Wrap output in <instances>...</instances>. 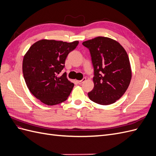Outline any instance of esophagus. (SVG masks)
Masks as SVG:
<instances>
[{
  "mask_svg": "<svg viewBox=\"0 0 156 156\" xmlns=\"http://www.w3.org/2000/svg\"><path fill=\"white\" fill-rule=\"evenodd\" d=\"M86 81V78H83L82 80H80V81H77V83H79V84H81L83 82H84Z\"/></svg>",
  "mask_w": 156,
  "mask_h": 156,
  "instance_id": "1",
  "label": "esophagus"
}]
</instances>
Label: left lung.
<instances>
[{
	"label": "left lung",
	"instance_id": "8db88e82",
	"mask_svg": "<svg viewBox=\"0 0 156 156\" xmlns=\"http://www.w3.org/2000/svg\"><path fill=\"white\" fill-rule=\"evenodd\" d=\"M94 69V87L89 98L100 105H110L124 95L131 79L128 55L119 42L99 36L84 41Z\"/></svg>",
	"mask_w": 156,
	"mask_h": 156
}]
</instances>
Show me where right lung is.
Returning a JSON list of instances; mask_svg holds the SVG:
<instances>
[{
  "label": "right lung",
  "mask_w": 156,
  "mask_h": 156,
  "mask_svg": "<svg viewBox=\"0 0 156 156\" xmlns=\"http://www.w3.org/2000/svg\"><path fill=\"white\" fill-rule=\"evenodd\" d=\"M78 41L41 40L33 44L23 60V73L30 92L48 105L66 101L74 84L68 81L66 73L61 74L68 54Z\"/></svg>",
  "instance_id": "add662e5"
}]
</instances>
